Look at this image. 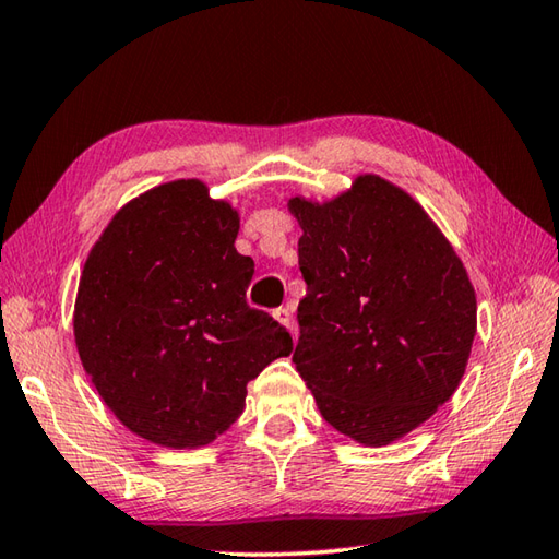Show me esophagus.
Returning <instances> with one entry per match:
<instances>
[{"label":"esophagus","instance_id":"esophagus-1","mask_svg":"<svg viewBox=\"0 0 559 559\" xmlns=\"http://www.w3.org/2000/svg\"><path fill=\"white\" fill-rule=\"evenodd\" d=\"M272 316L277 318V321L284 325V328H289L292 330V335L296 337V325H294V311L289 309V306H280V309H275L272 311Z\"/></svg>","mask_w":559,"mask_h":559}]
</instances>
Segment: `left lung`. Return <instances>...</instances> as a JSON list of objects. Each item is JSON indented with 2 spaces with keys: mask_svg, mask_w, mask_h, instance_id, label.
Masks as SVG:
<instances>
[{
  "mask_svg": "<svg viewBox=\"0 0 559 559\" xmlns=\"http://www.w3.org/2000/svg\"><path fill=\"white\" fill-rule=\"evenodd\" d=\"M287 207L304 231L296 371L328 425L385 447L459 389L477 325L468 272L429 214L379 176Z\"/></svg>",
  "mask_w": 559,
  "mask_h": 559,
  "instance_id": "1",
  "label": "left lung"
}]
</instances>
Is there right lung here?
Wrapping results in <instances>:
<instances>
[{"mask_svg":"<svg viewBox=\"0 0 559 559\" xmlns=\"http://www.w3.org/2000/svg\"><path fill=\"white\" fill-rule=\"evenodd\" d=\"M238 212L198 178L146 190L91 248L74 304L84 371L120 423L158 447L195 449L229 429L246 385L292 335L246 289Z\"/></svg>","mask_w":559,"mask_h":559,"instance_id":"right-lung-1","label":"right lung"}]
</instances>
